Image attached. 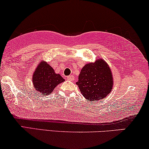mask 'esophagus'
<instances>
[{
	"label": "esophagus",
	"mask_w": 149,
	"mask_h": 149,
	"mask_svg": "<svg viewBox=\"0 0 149 149\" xmlns=\"http://www.w3.org/2000/svg\"><path fill=\"white\" fill-rule=\"evenodd\" d=\"M67 79H68V80H70V81H73L74 79V77L73 76V75H69V76L67 77Z\"/></svg>",
	"instance_id": "esophagus-1"
}]
</instances>
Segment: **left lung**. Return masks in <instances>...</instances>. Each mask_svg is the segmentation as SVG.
<instances>
[{
    "label": "left lung",
    "mask_w": 149,
    "mask_h": 149,
    "mask_svg": "<svg viewBox=\"0 0 149 149\" xmlns=\"http://www.w3.org/2000/svg\"><path fill=\"white\" fill-rule=\"evenodd\" d=\"M113 83L111 68L100 58L83 67L76 84L87 100L95 102L107 97L113 90Z\"/></svg>",
    "instance_id": "obj_1"
}]
</instances>
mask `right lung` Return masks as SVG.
Listing matches in <instances>:
<instances>
[{
    "label": "right lung",
    "mask_w": 149,
    "mask_h": 149,
    "mask_svg": "<svg viewBox=\"0 0 149 149\" xmlns=\"http://www.w3.org/2000/svg\"><path fill=\"white\" fill-rule=\"evenodd\" d=\"M32 84L40 95H49L60 83L65 81L60 74H57L47 62L40 61L32 75Z\"/></svg>",
    "instance_id": "add662e5"
}]
</instances>
